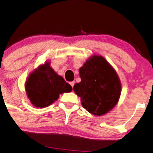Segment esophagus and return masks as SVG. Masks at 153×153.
<instances>
[{
    "instance_id": "34e87169",
    "label": "esophagus",
    "mask_w": 153,
    "mask_h": 153,
    "mask_svg": "<svg viewBox=\"0 0 153 153\" xmlns=\"http://www.w3.org/2000/svg\"><path fill=\"white\" fill-rule=\"evenodd\" d=\"M70 84L71 85V86L72 87V88H73V87H74V81H72V82H70Z\"/></svg>"
}]
</instances>
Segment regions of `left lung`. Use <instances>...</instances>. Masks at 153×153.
<instances>
[{"instance_id":"left-lung-1","label":"left lung","mask_w":153,"mask_h":153,"mask_svg":"<svg viewBox=\"0 0 153 153\" xmlns=\"http://www.w3.org/2000/svg\"><path fill=\"white\" fill-rule=\"evenodd\" d=\"M81 81L73 90L90 114L102 116L114 108L121 94V82L112 65L101 55H94L79 68Z\"/></svg>"}]
</instances>
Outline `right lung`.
Listing matches in <instances>:
<instances>
[{"label": "right lung", "mask_w": 153, "mask_h": 153, "mask_svg": "<svg viewBox=\"0 0 153 153\" xmlns=\"http://www.w3.org/2000/svg\"><path fill=\"white\" fill-rule=\"evenodd\" d=\"M51 62L47 61L30 72L25 82L27 98L37 108H44L52 105L63 93L70 92L72 86L56 73Z\"/></svg>", "instance_id": "right-lung-1"}]
</instances>
